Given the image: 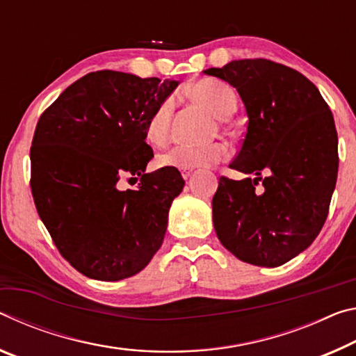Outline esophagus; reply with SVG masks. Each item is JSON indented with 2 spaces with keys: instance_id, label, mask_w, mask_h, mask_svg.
I'll use <instances>...</instances> for the list:
<instances>
[{
  "instance_id": "obj_1",
  "label": "esophagus",
  "mask_w": 356,
  "mask_h": 356,
  "mask_svg": "<svg viewBox=\"0 0 356 356\" xmlns=\"http://www.w3.org/2000/svg\"><path fill=\"white\" fill-rule=\"evenodd\" d=\"M181 175H183L184 179H188L189 175H191V170H188V168H184V170H181Z\"/></svg>"
}]
</instances>
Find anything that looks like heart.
I'll use <instances>...</instances> for the list:
<instances>
[{
  "label": "heart",
  "mask_w": 356,
  "mask_h": 356,
  "mask_svg": "<svg viewBox=\"0 0 356 356\" xmlns=\"http://www.w3.org/2000/svg\"><path fill=\"white\" fill-rule=\"evenodd\" d=\"M192 95H194L197 101L205 104L219 118H227V116L233 115L238 107V96L235 90L230 85L224 83V81H199L192 88ZM173 107V97H167L165 101H162L157 106L153 115L149 116L147 123V136L153 143H162L167 138L168 131H170ZM227 154H229V149L222 143H211L205 145V147H195V145L189 143H177L157 156V164L161 167L172 168L207 167L225 159Z\"/></svg>",
  "instance_id": "1"
}]
</instances>
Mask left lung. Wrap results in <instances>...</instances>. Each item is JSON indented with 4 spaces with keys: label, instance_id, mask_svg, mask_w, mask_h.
<instances>
[{
    "label": "left lung",
    "instance_id": "left-lung-1",
    "mask_svg": "<svg viewBox=\"0 0 356 356\" xmlns=\"http://www.w3.org/2000/svg\"><path fill=\"white\" fill-rule=\"evenodd\" d=\"M203 72L240 92L249 120L230 168L255 173L219 178V241L250 265L287 264L311 246L328 216L339 167L333 113L317 86L284 64L254 58Z\"/></svg>",
    "mask_w": 356,
    "mask_h": 356
}]
</instances>
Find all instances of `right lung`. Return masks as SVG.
I'll return each mask as SVG.
<instances>
[{"label":"right lung","mask_w":356,"mask_h":356,"mask_svg":"<svg viewBox=\"0 0 356 356\" xmlns=\"http://www.w3.org/2000/svg\"><path fill=\"white\" fill-rule=\"evenodd\" d=\"M178 81L90 72L44 110L34 131L31 192L60 254L97 281L142 271L164 241L168 209L183 191L178 168L145 173L149 116ZM140 177L121 191L123 176Z\"/></svg>","instance_id":"right-lung-1"}]
</instances>
